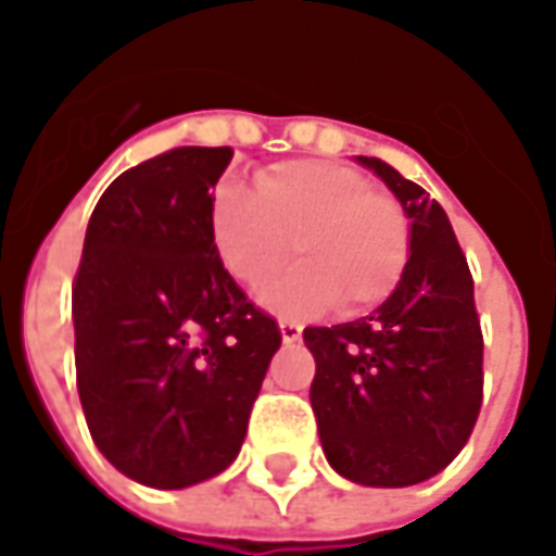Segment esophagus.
Returning <instances> with one entry per match:
<instances>
[{"label": "esophagus", "mask_w": 556, "mask_h": 556, "mask_svg": "<svg viewBox=\"0 0 556 556\" xmlns=\"http://www.w3.org/2000/svg\"><path fill=\"white\" fill-rule=\"evenodd\" d=\"M301 331H304V326H301V323H292V319H282V323H279V334H282V343L301 341Z\"/></svg>", "instance_id": "34e87169"}]
</instances>
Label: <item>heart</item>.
<instances>
[{
    "instance_id": "b5f03b06",
    "label": "heart",
    "mask_w": 556,
    "mask_h": 556,
    "mask_svg": "<svg viewBox=\"0 0 556 556\" xmlns=\"http://www.w3.org/2000/svg\"><path fill=\"white\" fill-rule=\"evenodd\" d=\"M210 233L218 258L240 286L258 289L294 255L298 267L264 289L282 316L338 304L343 313L377 307L395 292L410 255V228L399 200L371 188L346 164L282 161L243 182L215 188Z\"/></svg>"
}]
</instances>
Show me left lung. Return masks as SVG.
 I'll return each mask as SVG.
<instances>
[{
  "label": "left lung",
  "instance_id": "obj_1",
  "mask_svg": "<svg viewBox=\"0 0 556 556\" xmlns=\"http://www.w3.org/2000/svg\"><path fill=\"white\" fill-rule=\"evenodd\" d=\"M374 169L410 218V255L371 316L304 328L316 358L309 405L328 466L362 486L429 481L466 447L484 395L475 282L447 213L377 157Z\"/></svg>",
  "mask_w": 556,
  "mask_h": 556
}]
</instances>
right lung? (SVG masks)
Here are the masks:
<instances>
[{
  "mask_svg": "<svg viewBox=\"0 0 556 556\" xmlns=\"http://www.w3.org/2000/svg\"><path fill=\"white\" fill-rule=\"evenodd\" d=\"M230 157L185 146L121 173L90 215L72 286L90 438L121 475L157 490L237 459L282 343L213 247L210 203Z\"/></svg>",
  "mask_w": 556,
  "mask_h": 556,
  "instance_id": "right-lung-1",
  "label": "right lung"
}]
</instances>
